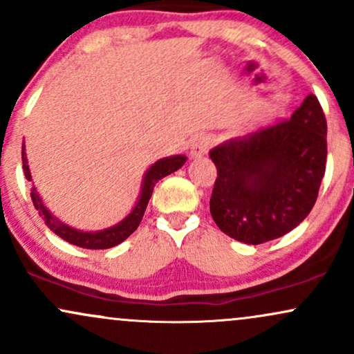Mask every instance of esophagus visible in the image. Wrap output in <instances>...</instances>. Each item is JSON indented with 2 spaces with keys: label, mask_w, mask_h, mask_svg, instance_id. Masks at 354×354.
I'll return each instance as SVG.
<instances>
[{
  "label": "esophagus",
  "mask_w": 354,
  "mask_h": 354,
  "mask_svg": "<svg viewBox=\"0 0 354 354\" xmlns=\"http://www.w3.org/2000/svg\"><path fill=\"white\" fill-rule=\"evenodd\" d=\"M209 146H211V138L209 136H206V135L196 136V138H194L193 145H191V149H189L191 158L203 156V154L208 151Z\"/></svg>",
  "instance_id": "1"
}]
</instances>
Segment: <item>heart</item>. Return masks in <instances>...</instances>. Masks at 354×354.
<instances>
[{
    "label": "heart",
    "instance_id": "1",
    "mask_svg": "<svg viewBox=\"0 0 354 354\" xmlns=\"http://www.w3.org/2000/svg\"><path fill=\"white\" fill-rule=\"evenodd\" d=\"M266 111H268V108H259V109H258V111H256V113H254V116H256V118L263 116V115H265V113H266Z\"/></svg>",
    "mask_w": 354,
    "mask_h": 354
}]
</instances>
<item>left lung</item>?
Returning <instances> with one entry per match:
<instances>
[{"label":"left lung","instance_id":"8db88e82","mask_svg":"<svg viewBox=\"0 0 354 354\" xmlns=\"http://www.w3.org/2000/svg\"><path fill=\"white\" fill-rule=\"evenodd\" d=\"M326 154V118L315 95L290 120L214 146L209 211L218 228L248 245L290 233L315 206Z\"/></svg>","mask_w":354,"mask_h":354}]
</instances>
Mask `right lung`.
Returning a JSON list of instances; mask_svg holds the SVG:
<instances>
[{
	"mask_svg": "<svg viewBox=\"0 0 354 354\" xmlns=\"http://www.w3.org/2000/svg\"><path fill=\"white\" fill-rule=\"evenodd\" d=\"M21 158H23L24 176H26L28 181H31L30 166H28L26 153H24V143H23ZM185 161H186V156H183V154H174V156L158 160L156 163L149 166L148 171L145 173L143 185H141V194L140 198H138L135 208L131 209V213H129L128 216L121 219L118 225L106 230L88 233V231H80V230L71 228V226L64 225V223H61L58 218L53 216L50 209L43 205L41 198H39V194L36 193V188L31 189V200H33L35 208L38 209L39 216H43L48 228H50L55 234H58L61 239H64V241L71 243V245H76L80 248H86V250H106V248L120 245V243H123L129 234L135 233L138 226H140L141 219H143L145 209L146 206H148L149 198H151L153 194L154 185H156L161 178L178 171V169L185 165Z\"/></svg>",
	"mask_w": 354,
	"mask_h": 354,
	"instance_id": "right-lung-1",
	"label": "right lung"
}]
</instances>
